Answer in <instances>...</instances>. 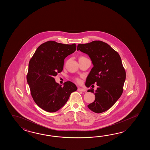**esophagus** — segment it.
I'll return each mask as SVG.
<instances>
[{
    "label": "esophagus",
    "mask_w": 150,
    "mask_h": 150,
    "mask_svg": "<svg viewBox=\"0 0 150 150\" xmlns=\"http://www.w3.org/2000/svg\"><path fill=\"white\" fill-rule=\"evenodd\" d=\"M78 91L79 92H85L86 91L85 89H83V88H80V87L78 88Z\"/></svg>",
    "instance_id": "esophagus-1"
}]
</instances>
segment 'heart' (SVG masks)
I'll return each mask as SVG.
<instances>
[{
    "mask_svg": "<svg viewBox=\"0 0 150 150\" xmlns=\"http://www.w3.org/2000/svg\"><path fill=\"white\" fill-rule=\"evenodd\" d=\"M75 80L76 81L77 83H79L80 82V80L79 78H75Z\"/></svg>",
    "mask_w": 150,
    "mask_h": 150,
    "instance_id": "heart-1",
    "label": "heart"
}]
</instances>
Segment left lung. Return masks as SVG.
<instances>
[{"label":"left lung","mask_w":150,"mask_h":150,"mask_svg":"<svg viewBox=\"0 0 150 150\" xmlns=\"http://www.w3.org/2000/svg\"><path fill=\"white\" fill-rule=\"evenodd\" d=\"M77 50L89 56L93 67L86 78L85 85L89 87L96 83L98 87L94 93L96 99L87 105L96 113L105 112L114 105L121 96L126 74L117 52L105 42L94 41L78 45ZM93 85H92V86Z\"/></svg>","instance_id":"obj_1"}]
</instances>
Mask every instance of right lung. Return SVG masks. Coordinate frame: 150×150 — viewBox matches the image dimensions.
I'll use <instances>...</instances> for the list:
<instances>
[{
    "instance_id": "obj_1",
    "label": "right lung",
    "mask_w": 150,
    "mask_h": 150,
    "mask_svg": "<svg viewBox=\"0 0 150 150\" xmlns=\"http://www.w3.org/2000/svg\"><path fill=\"white\" fill-rule=\"evenodd\" d=\"M76 47L75 43L47 42L38 47L29 61L27 83L35 103L46 112H57L77 90L74 83L67 81L62 87L54 78L63 70L65 58L74 53Z\"/></svg>"
}]
</instances>
